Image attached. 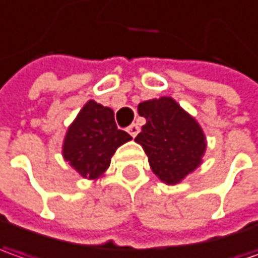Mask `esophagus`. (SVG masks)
<instances>
[{
  "mask_svg": "<svg viewBox=\"0 0 258 258\" xmlns=\"http://www.w3.org/2000/svg\"><path fill=\"white\" fill-rule=\"evenodd\" d=\"M127 131H128V134L131 137H136L139 134V131H140V127L137 124H131L128 128H127Z\"/></svg>",
  "mask_w": 258,
  "mask_h": 258,
  "instance_id": "34e87169",
  "label": "esophagus"
}]
</instances>
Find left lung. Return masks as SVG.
I'll return each instance as SVG.
<instances>
[{
	"label": "left lung",
	"mask_w": 258,
	"mask_h": 258,
	"mask_svg": "<svg viewBox=\"0 0 258 258\" xmlns=\"http://www.w3.org/2000/svg\"><path fill=\"white\" fill-rule=\"evenodd\" d=\"M146 124L136 142L143 146L150 168L166 184H176L202 162L206 139L200 125L171 98L139 105Z\"/></svg>",
	"instance_id": "8db88e82"
}]
</instances>
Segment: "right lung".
Wrapping results in <instances>:
<instances>
[{"label":"right lung","instance_id":"add662e5","mask_svg":"<svg viewBox=\"0 0 258 258\" xmlns=\"http://www.w3.org/2000/svg\"><path fill=\"white\" fill-rule=\"evenodd\" d=\"M128 140V133L116 128L114 111L89 100L69 128L62 153L82 176L95 179L108 169L116 147Z\"/></svg>","mask_w":258,"mask_h":258}]
</instances>
